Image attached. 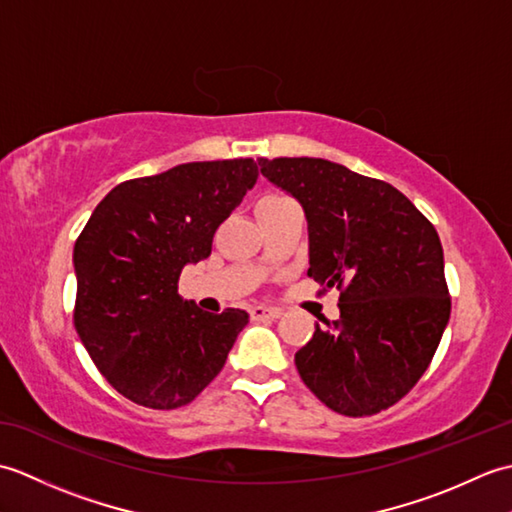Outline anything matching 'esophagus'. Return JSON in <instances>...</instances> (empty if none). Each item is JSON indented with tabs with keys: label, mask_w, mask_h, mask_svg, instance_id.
Here are the masks:
<instances>
[{
	"label": "esophagus",
	"mask_w": 512,
	"mask_h": 512,
	"mask_svg": "<svg viewBox=\"0 0 512 512\" xmlns=\"http://www.w3.org/2000/svg\"><path fill=\"white\" fill-rule=\"evenodd\" d=\"M279 317H281L279 308H266V306L250 308V319L253 321H266V319H279Z\"/></svg>",
	"instance_id": "esophagus-1"
}]
</instances>
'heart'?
Listing matches in <instances>:
<instances>
[{"mask_svg":"<svg viewBox=\"0 0 512 512\" xmlns=\"http://www.w3.org/2000/svg\"><path fill=\"white\" fill-rule=\"evenodd\" d=\"M275 200H284V198H281V195H268V198H264L262 202H275ZM262 202H259V204H262Z\"/></svg>","mask_w":512,"mask_h":512,"instance_id":"obj_1","label":"heart"}]
</instances>
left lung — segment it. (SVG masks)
I'll return each mask as SVG.
<instances>
[{
	"label": "left lung",
	"instance_id": "obj_1",
	"mask_svg": "<svg viewBox=\"0 0 512 512\" xmlns=\"http://www.w3.org/2000/svg\"><path fill=\"white\" fill-rule=\"evenodd\" d=\"M264 176L301 202L310 268L341 290V319L317 323L295 354L299 376L330 409L372 416L427 372L451 295L433 224L389 182L323 158H259Z\"/></svg>",
	"mask_w": 512,
	"mask_h": 512
}]
</instances>
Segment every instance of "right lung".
Returning <instances> with one entry per match:
<instances>
[{
	"mask_svg": "<svg viewBox=\"0 0 512 512\" xmlns=\"http://www.w3.org/2000/svg\"><path fill=\"white\" fill-rule=\"evenodd\" d=\"M259 176L253 158L187 162L125 180L96 206L74 244V328L118 394L149 409L187 405L222 372L248 323L244 310L182 301L187 264Z\"/></svg>",
	"mask_w": 512,
	"mask_h": 512,
	"instance_id": "1",
	"label": "right lung"
}]
</instances>
